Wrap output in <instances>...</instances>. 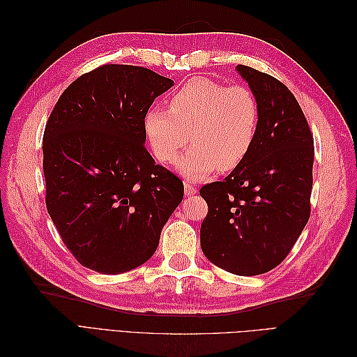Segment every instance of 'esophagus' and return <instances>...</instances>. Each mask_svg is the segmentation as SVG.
Masks as SVG:
<instances>
[{"label":"esophagus","instance_id":"1","mask_svg":"<svg viewBox=\"0 0 357 357\" xmlns=\"http://www.w3.org/2000/svg\"><path fill=\"white\" fill-rule=\"evenodd\" d=\"M198 192V189H197V186L193 185L192 181H185V193L188 197H190V195H195V193Z\"/></svg>","mask_w":357,"mask_h":357}]
</instances>
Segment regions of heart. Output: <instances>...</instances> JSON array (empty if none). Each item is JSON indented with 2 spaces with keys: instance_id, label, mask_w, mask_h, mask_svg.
Segmentation results:
<instances>
[{
  "instance_id": "1",
  "label": "heart",
  "mask_w": 357,
  "mask_h": 357,
  "mask_svg": "<svg viewBox=\"0 0 357 357\" xmlns=\"http://www.w3.org/2000/svg\"><path fill=\"white\" fill-rule=\"evenodd\" d=\"M168 107H152L146 113V134L155 156L172 164L190 131L193 144L177 162L188 178H202L215 168L232 171L255 146L261 107L244 84L190 79L169 96Z\"/></svg>"
}]
</instances>
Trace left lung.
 <instances>
[{
    "label": "left lung",
    "instance_id": "1",
    "mask_svg": "<svg viewBox=\"0 0 357 357\" xmlns=\"http://www.w3.org/2000/svg\"><path fill=\"white\" fill-rule=\"evenodd\" d=\"M261 107L250 153L223 181L201 188L208 205L201 225L205 257L236 275L282 264L311 213L314 139L287 86L252 67H236Z\"/></svg>",
    "mask_w": 357,
    "mask_h": 357
}]
</instances>
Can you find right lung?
Returning <instances> with one entry per match:
<instances>
[{"label":"right lung","instance_id":"right-lung-1","mask_svg":"<svg viewBox=\"0 0 357 357\" xmlns=\"http://www.w3.org/2000/svg\"><path fill=\"white\" fill-rule=\"evenodd\" d=\"M171 79L104 63L62 92L43 135L46 207L73 256L101 274H121L153 256L183 199V181L156 165L144 117Z\"/></svg>","mask_w":357,"mask_h":357}]
</instances>
